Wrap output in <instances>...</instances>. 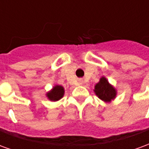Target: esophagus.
<instances>
[{"instance_id":"34e87169","label":"esophagus","mask_w":149,"mask_h":149,"mask_svg":"<svg viewBox=\"0 0 149 149\" xmlns=\"http://www.w3.org/2000/svg\"><path fill=\"white\" fill-rule=\"evenodd\" d=\"M79 84H82V81H81V80H79Z\"/></svg>"}]
</instances>
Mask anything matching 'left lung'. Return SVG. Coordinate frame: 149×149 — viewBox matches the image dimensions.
<instances>
[{"instance_id":"1","label":"left lung","mask_w":149,"mask_h":149,"mask_svg":"<svg viewBox=\"0 0 149 149\" xmlns=\"http://www.w3.org/2000/svg\"><path fill=\"white\" fill-rule=\"evenodd\" d=\"M94 93L99 99L106 103H109L116 97L117 91L110 84L106 77H100L99 82L94 86Z\"/></svg>"}]
</instances>
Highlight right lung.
I'll use <instances>...</instances> for the list:
<instances>
[{
  "instance_id": "obj_1",
  "label": "right lung",
  "mask_w": 149,
  "mask_h": 149,
  "mask_svg": "<svg viewBox=\"0 0 149 149\" xmlns=\"http://www.w3.org/2000/svg\"><path fill=\"white\" fill-rule=\"evenodd\" d=\"M65 95V88L61 85L56 84L50 91L46 93V97L51 101H57L61 100Z\"/></svg>"
}]
</instances>
